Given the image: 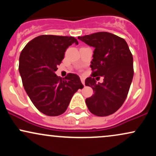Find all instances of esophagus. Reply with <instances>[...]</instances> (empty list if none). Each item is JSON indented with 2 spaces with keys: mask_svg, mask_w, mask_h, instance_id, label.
I'll return each instance as SVG.
<instances>
[{
  "mask_svg": "<svg viewBox=\"0 0 156 156\" xmlns=\"http://www.w3.org/2000/svg\"><path fill=\"white\" fill-rule=\"evenodd\" d=\"M80 80H81V83L85 86V79L83 78H80Z\"/></svg>",
  "mask_w": 156,
  "mask_h": 156,
  "instance_id": "obj_1",
  "label": "esophagus"
}]
</instances>
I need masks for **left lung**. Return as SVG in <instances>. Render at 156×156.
Segmentation results:
<instances>
[{
	"instance_id": "1",
	"label": "left lung",
	"mask_w": 156,
	"mask_h": 156,
	"mask_svg": "<svg viewBox=\"0 0 156 156\" xmlns=\"http://www.w3.org/2000/svg\"><path fill=\"white\" fill-rule=\"evenodd\" d=\"M94 48L91 62L92 75L85 80L94 94L86 99L89 112L98 117L114 114L122 105L133 77V55L124 39L108 32L78 37ZM103 76L102 84L96 79Z\"/></svg>"
}]
</instances>
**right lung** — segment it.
<instances>
[{"instance_id":"obj_1","label":"right lung","mask_w":156,"mask_h":156,"mask_svg":"<svg viewBox=\"0 0 156 156\" xmlns=\"http://www.w3.org/2000/svg\"><path fill=\"white\" fill-rule=\"evenodd\" d=\"M78 44L73 37L41 35L25 46L19 59L23 85L33 104L47 116H58L67 110L73 94L83 85L76 74L62 79L55 74L67 48Z\"/></svg>"}]
</instances>
